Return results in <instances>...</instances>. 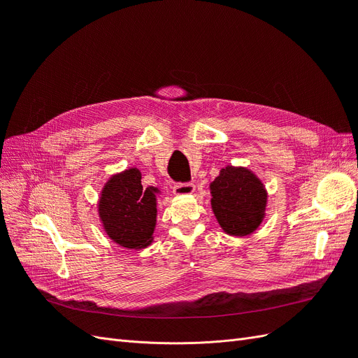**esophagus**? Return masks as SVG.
<instances>
[{
  "label": "esophagus",
  "mask_w": 358,
  "mask_h": 358,
  "mask_svg": "<svg viewBox=\"0 0 358 358\" xmlns=\"http://www.w3.org/2000/svg\"><path fill=\"white\" fill-rule=\"evenodd\" d=\"M196 191V187H194V183L189 182H178L175 183V187H173V192L176 194V196H188V194H192Z\"/></svg>",
  "instance_id": "obj_1"
}]
</instances>
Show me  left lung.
<instances>
[{
  "instance_id": "obj_1",
  "label": "left lung",
  "mask_w": 358,
  "mask_h": 358,
  "mask_svg": "<svg viewBox=\"0 0 358 358\" xmlns=\"http://www.w3.org/2000/svg\"><path fill=\"white\" fill-rule=\"evenodd\" d=\"M212 210L221 229L231 236H248L262 224L267 192L251 170L229 166L210 183Z\"/></svg>"
}]
</instances>
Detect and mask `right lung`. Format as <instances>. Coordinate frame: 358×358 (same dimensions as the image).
Listing matches in <instances>:
<instances>
[{"mask_svg":"<svg viewBox=\"0 0 358 358\" xmlns=\"http://www.w3.org/2000/svg\"><path fill=\"white\" fill-rule=\"evenodd\" d=\"M158 188L143 189L142 175L128 169L112 176L101 191L99 213L107 236L129 249H142L152 242L157 224Z\"/></svg>","mask_w":358,"mask_h":358,"instance_id":"add662e5","label":"right lung"}]
</instances>
